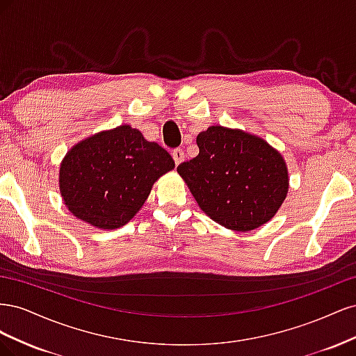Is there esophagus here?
<instances>
[{"label": "esophagus", "mask_w": 356, "mask_h": 356, "mask_svg": "<svg viewBox=\"0 0 356 356\" xmlns=\"http://www.w3.org/2000/svg\"><path fill=\"white\" fill-rule=\"evenodd\" d=\"M172 157H174V160H175V165L178 166L182 160H184V152H182V149H174V152H172Z\"/></svg>", "instance_id": "obj_1"}]
</instances>
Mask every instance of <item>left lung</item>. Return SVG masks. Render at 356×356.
Listing matches in <instances>:
<instances>
[{
	"label": "left lung",
	"mask_w": 356,
	"mask_h": 356,
	"mask_svg": "<svg viewBox=\"0 0 356 356\" xmlns=\"http://www.w3.org/2000/svg\"><path fill=\"white\" fill-rule=\"evenodd\" d=\"M196 143L199 154L177 170L200 209L236 232L272 220L289 184L281 153L261 138L222 126L208 127Z\"/></svg>",
	"instance_id": "left-lung-1"
}]
</instances>
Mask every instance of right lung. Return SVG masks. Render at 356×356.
<instances>
[{"label": "right lung", "instance_id": "obj_1", "mask_svg": "<svg viewBox=\"0 0 356 356\" xmlns=\"http://www.w3.org/2000/svg\"><path fill=\"white\" fill-rule=\"evenodd\" d=\"M175 168L165 148L129 124L74 145L59 169V190L72 215L113 230L143 208L154 182Z\"/></svg>", "mask_w": 356, "mask_h": 356}]
</instances>
